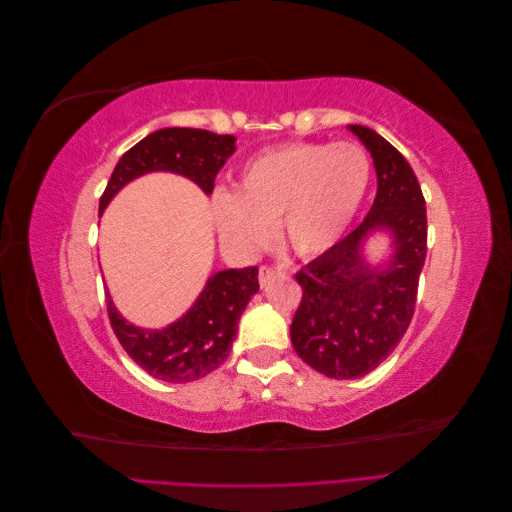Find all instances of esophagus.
<instances>
[{
  "mask_svg": "<svg viewBox=\"0 0 512 512\" xmlns=\"http://www.w3.org/2000/svg\"><path fill=\"white\" fill-rule=\"evenodd\" d=\"M280 275H284V269H280V267H260V273H258V282H260V286L262 288H267L275 277H280Z\"/></svg>",
  "mask_w": 512,
  "mask_h": 512,
  "instance_id": "1",
  "label": "esophagus"
}]
</instances>
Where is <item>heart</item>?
<instances>
[{
	"label": "heart",
	"mask_w": 512,
	"mask_h": 512,
	"mask_svg": "<svg viewBox=\"0 0 512 512\" xmlns=\"http://www.w3.org/2000/svg\"><path fill=\"white\" fill-rule=\"evenodd\" d=\"M371 181V160L356 143H292L262 151L241 168L237 190L211 194L209 211L222 243L254 254L275 237L301 256L342 239Z\"/></svg>",
	"instance_id": "1"
}]
</instances>
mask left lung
<instances>
[{"mask_svg": "<svg viewBox=\"0 0 512 512\" xmlns=\"http://www.w3.org/2000/svg\"><path fill=\"white\" fill-rule=\"evenodd\" d=\"M348 130L374 160L376 200L348 237L297 273L303 299L290 324L292 348L335 380L363 378L401 342L427 256V211L414 170L378 132ZM376 231L392 237V256L378 266L364 258Z\"/></svg>", "mask_w": 512, "mask_h": 512, "instance_id": "left-lung-1", "label": "left lung"}]
</instances>
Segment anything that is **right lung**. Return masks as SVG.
Returning a JSON list of instances; mask_svg holds the SVG:
<instances>
[{"instance_id":"add662e5","label":"right lung","mask_w":512,"mask_h":512,"mask_svg":"<svg viewBox=\"0 0 512 512\" xmlns=\"http://www.w3.org/2000/svg\"><path fill=\"white\" fill-rule=\"evenodd\" d=\"M235 136L196 128H162L145 136L117 162L100 198V215L115 194L147 173H175L213 192L215 175L235 153ZM258 292V269L213 273L192 307L164 329H143L119 314L106 292L111 327L132 359L164 382H192L218 369L235 342L239 318Z\"/></svg>"}]
</instances>
